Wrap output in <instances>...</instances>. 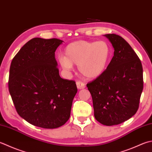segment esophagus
<instances>
[{
	"instance_id": "obj_1",
	"label": "esophagus",
	"mask_w": 152,
	"mask_h": 152,
	"mask_svg": "<svg viewBox=\"0 0 152 152\" xmlns=\"http://www.w3.org/2000/svg\"><path fill=\"white\" fill-rule=\"evenodd\" d=\"M76 86L79 90H82V89H84L85 88V84L82 82L78 81L76 82Z\"/></svg>"
}]
</instances>
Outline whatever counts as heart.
<instances>
[{
    "label": "heart",
    "instance_id": "b5f03b06",
    "mask_svg": "<svg viewBox=\"0 0 152 152\" xmlns=\"http://www.w3.org/2000/svg\"><path fill=\"white\" fill-rule=\"evenodd\" d=\"M111 53V46L105 41H76L66 47L64 56L59 58V63L66 71L72 70L73 64L78 65L82 75L94 79L100 76L105 70Z\"/></svg>",
    "mask_w": 152,
    "mask_h": 152
}]
</instances>
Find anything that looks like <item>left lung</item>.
<instances>
[{"instance_id":"1","label":"left lung","mask_w":152,"mask_h":152,"mask_svg":"<svg viewBox=\"0 0 152 152\" xmlns=\"http://www.w3.org/2000/svg\"><path fill=\"white\" fill-rule=\"evenodd\" d=\"M114 56L104 72L87 84L93 100L94 117L113 126L129 120L137 112L143 90L141 61L131 46L116 34H105Z\"/></svg>"}]
</instances>
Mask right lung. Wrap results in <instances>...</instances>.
Segmentation results:
<instances>
[{"label":"right lung","instance_id":"obj_1","mask_svg":"<svg viewBox=\"0 0 152 152\" xmlns=\"http://www.w3.org/2000/svg\"><path fill=\"white\" fill-rule=\"evenodd\" d=\"M62 42L33 38L20 49L10 68L8 89L17 113L43 129L66 123L78 91L75 82L59 75L55 52Z\"/></svg>","mask_w":152,"mask_h":152}]
</instances>
